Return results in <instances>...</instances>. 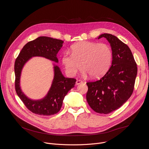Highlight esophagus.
I'll use <instances>...</instances> for the list:
<instances>
[{
  "mask_svg": "<svg viewBox=\"0 0 149 149\" xmlns=\"http://www.w3.org/2000/svg\"><path fill=\"white\" fill-rule=\"evenodd\" d=\"M82 83V81L81 80H79V79H77V81H76V85H79L80 84Z\"/></svg>",
  "mask_w": 149,
  "mask_h": 149,
  "instance_id": "esophagus-1",
  "label": "esophagus"
}]
</instances>
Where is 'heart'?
<instances>
[{
	"label": "heart",
	"mask_w": 149,
	"mask_h": 149,
	"mask_svg": "<svg viewBox=\"0 0 149 149\" xmlns=\"http://www.w3.org/2000/svg\"><path fill=\"white\" fill-rule=\"evenodd\" d=\"M113 60V51L105 43L84 41L71 47V54H63L62 62L67 73L74 76L82 68L83 74L92 78L102 77L110 68Z\"/></svg>",
	"instance_id": "b5f03b06"
}]
</instances>
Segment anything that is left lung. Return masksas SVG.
Here are the masks:
<instances>
[{"mask_svg":"<svg viewBox=\"0 0 149 149\" xmlns=\"http://www.w3.org/2000/svg\"><path fill=\"white\" fill-rule=\"evenodd\" d=\"M113 51L111 66L99 80L87 82V101L90 107L100 114H109L119 109L131 97L137 67L129 47L117 37L103 33Z\"/></svg>","mask_w":149,"mask_h":149,"instance_id":"1","label":"left lung"}]
</instances>
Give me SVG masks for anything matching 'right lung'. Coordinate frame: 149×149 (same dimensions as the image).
Listing matches in <instances>:
<instances>
[{
  "label": "right lung",
  "instance_id": "1",
  "mask_svg": "<svg viewBox=\"0 0 149 149\" xmlns=\"http://www.w3.org/2000/svg\"><path fill=\"white\" fill-rule=\"evenodd\" d=\"M63 41L48 36H40L30 41L23 47L15 62V90L26 108L34 114L40 116H51L61 109L63 100L75 84L74 78H65L59 68L54 65V77L51 87L46 96L38 100L26 97L20 87L21 72L26 62L33 56H42L58 62L56 54L62 47Z\"/></svg>",
  "mask_w": 149,
  "mask_h": 149
}]
</instances>
